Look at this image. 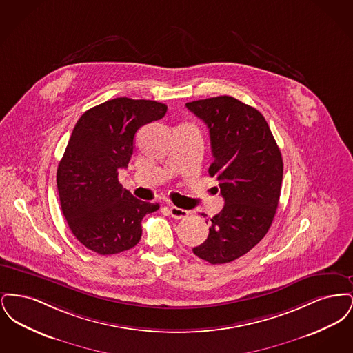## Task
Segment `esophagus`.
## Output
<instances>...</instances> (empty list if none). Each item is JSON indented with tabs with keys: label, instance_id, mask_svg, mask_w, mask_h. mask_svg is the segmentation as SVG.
Masks as SVG:
<instances>
[{
	"label": "esophagus",
	"instance_id": "obj_1",
	"mask_svg": "<svg viewBox=\"0 0 353 353\" xmlns=\"http://www.w3.org/2000/svg\"><path fill=\"white\" fill-rule=\"evenodd\" d=\"M169 213H170V216H172L173 219H185V217H188V214H189L188 210L181 209V208H177V206H169Z\"/></svg>",
	"mask_w": 353,
	"mask_h": 353
}]
</instances>
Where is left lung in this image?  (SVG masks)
<instances>
[{
	"mask_svg": "<svg viewBox=\"0 0 353 353\" xmlns=\"http://www.w3.org/2000/svg\"><path fill=\"white\" fill-rule=\"evenodd\" d=\"M208 125L213 153L210 177L225 205L210 219L209 235L193 252L212 265L229 263L266 235L276 213L283 160L263 115L232 97L186 103Z\"/></svg>",
	"mask_w": 353,
	"mask_h": 353,
	"instance_id": "8db88e82",
	"label": "left lung"
}]
</instances>
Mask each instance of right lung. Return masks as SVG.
Instances as JSON below:
<instances>
[{"label":"right lung","instance_id":"obj_1","mask_svg":"<svg viewBox=\"0 0 353 353\" xmlns=\"http://www.w3.org/2000/svg\"><path fill=\"white\" fill-rule=\"evenodd\" d=\"M167 110L159 101L117 98L90 108L77 121L57 185L68 228L87 249L101 255L132 249L141 238V219L160 208L134 199L119 184L118 174L131 160L137 130Z\"/></svg>","mask_w":353,"mask_h":353}]
</instances>
